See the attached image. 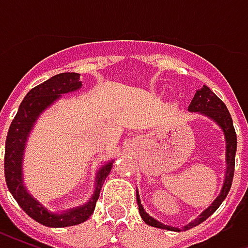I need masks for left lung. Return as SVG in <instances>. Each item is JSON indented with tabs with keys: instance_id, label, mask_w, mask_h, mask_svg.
I'll use <instances>...</instances> for the list:
<instances>
[{
	"instance_id": "1",
	"label": "left lung",
	"mask_w": 248,
	"mask_h": 248,
	"mask_svg": "<svg viewBox=\"0 0 248 248\" xmlns=\"http://www.w3.org/2000/svg\"><path fill=\"white\" fill-rule=\"evenodd\" d=\"M188 110L190 111H199V113H203L208 115L210 118H213L214 121H217L218 124L223 129V133L226 135V143H227V170H226V179H224V185L222 191L219 194V197L215 199V202L210 206V207L203 211L201 214V217L198 219H195L194 222L188 224L185 227V231L191 227H195L198 224H201L202 222H204L206 219L211 215V214L217 210V208L220 206V203L223 202L224 198L227 197L230 188H231V185H232V178H234V167H235V153H236V133H235L234 124H232V118L230 115L229 110L226 108V105L223 103V101L218 98L215 94H214L207 86H203V89H201L199 92H197L195 97L192 98L191 103L188 106ZM137 202H138V208H140V214L143 222L147 223L149 226H153V227H156V229H165L170 230V231H179V229H175V227H170V226H166V224H162L161 222H158L154 218H151L149 214L145 213V210L140 204V197L137 195Z\"/></svg>"
}]
</instances>
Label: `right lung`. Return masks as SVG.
Segmentation results:
<instances>
[{"label": "right lung", "instance_id": "1", "mask_svg": "<svg viewBox=\"0 0 248 248\" xmlns=\"http://www.w3.org/2000/svg\"><path fill=\"white\" fill-rule=\"evenodd\" d=\"M81 85L79 74L61 73L51 77L50 79H47L38 86L33 87L19 105L18 111L14 117L13 122L10 124L8 137H6L3 170H5V181L8 185L9 191L12 192L14 199L30 218L47 227H67L87 220L95 208V203L99 198V191L102 188L103 182L113 167V162H108V165H105L99 170L97 187L90 202L82 207L70 210L61 215L47 213L44 206H41L34 198L30 197L29 192L25 190L22 185V177H21L22 151L34 121L40 113H42V110H45L50 103L54 102L61 94L74 92L79 89Z\"/></svg>", "mask_w": 248, "mask_h": 248}]
</instances>
